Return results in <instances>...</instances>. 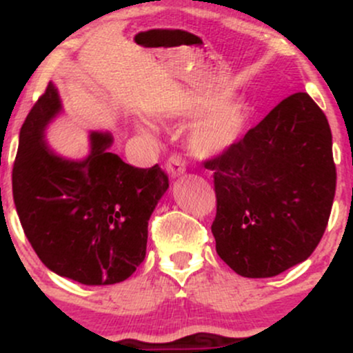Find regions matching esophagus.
<instances>
[{"label":"esophagus","instance_id":"obj_1","mask_svg":"<svg viewBox=\"0 0 353 353\" xmlns=\"http://www.w3.org/2000/svg\"><path fill=\"white\" fill-rule=\"evenodd\" d=\"M165 165H168V172H169V176H171V177H179L185 172L184 159H182L181 156H176V154L169 157L168 164H165Z\"/></svg>","mask_w":353,"mask_h":353}]
</instances>
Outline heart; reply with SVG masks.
Segmentation results:
<instances>
[{"label": "heart", "instance_id": "heart-1", "mask_svg": "<svg viewBox=\"0 0 353 353\" xmlns=\"http://www.w3.org/2000/svg\"><path fill=\"white\" fill-rule=\"evenodd\" d=\"M197 114V111H190ZM247 121L241 103H222L199 116L190 128V145L201 156H217L241 139Z\"/></svg>", "mask_w": 353, "mask_h": 353}]
</instances>
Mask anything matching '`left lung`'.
Listing matches in <instances>:
<instances>
[{"label": "left lung", "mask_w": 353, "mask_h": 353, "mask_svg": "<svg viewBox=\"0 0 353 353\" xmlns=\"http://www.w3.org/2000/svg\"><path fill=\"white\" fill-rule=\"evenodd\" d=\"M214 172L219 257L249 279L279 275L310 257L335 196L329 121L307 92L275 106L228 151Z\"/></svg>", "instance_id": "left-lung-1"}]
</instances>
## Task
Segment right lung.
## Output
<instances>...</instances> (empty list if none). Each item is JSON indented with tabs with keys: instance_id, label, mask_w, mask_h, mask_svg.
I'll return each instance as SVG.
<instances>
[{
	"instance_id": "obj_1",
	"label": "right lung",
	"mask_w": 353,
	"mask_h": 353,
	"mask_svg": "<svg viewBox=\"0 0 353 353\" xmlns=\"http://www.w3.org/2000/svg\"><path fill=\"white\" fill-rule=\"evenodd\" d=\"M50 83L19 131L13 199L28 241L48 269L84 285H111L145 257L148 222L169 188L159 165L139 169L111 152V132H89V154L70 159L44 141L59 114Z\"/></svg>"
}]
</instances>
